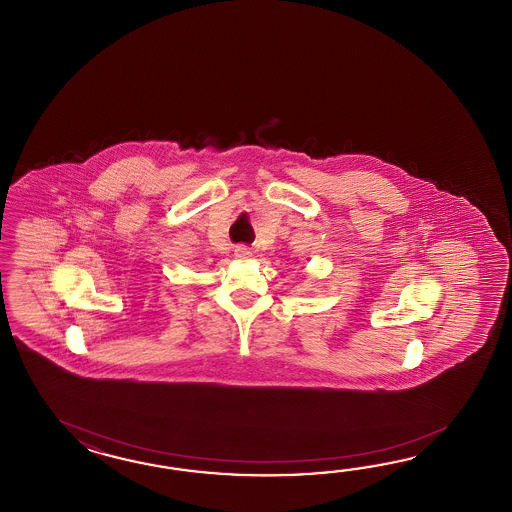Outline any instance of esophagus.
<instances>
[{
  "label": "esophagus",
  "instance_id": "34e87169",
  "mask_svg": "<svg viewBox=\"0 0 512 512\" xmlns=\"http://www.w3.org/2000/svg\"><path fill=\"white\" fill-rule=\"evenodd\" d=\"M249 254H251V251H249V247H245V245H241V247L236 249V256H240V258H247Z\"/></svg>",
  "mask_w": 512,
  "mask_h": 512
}]
</instances>
